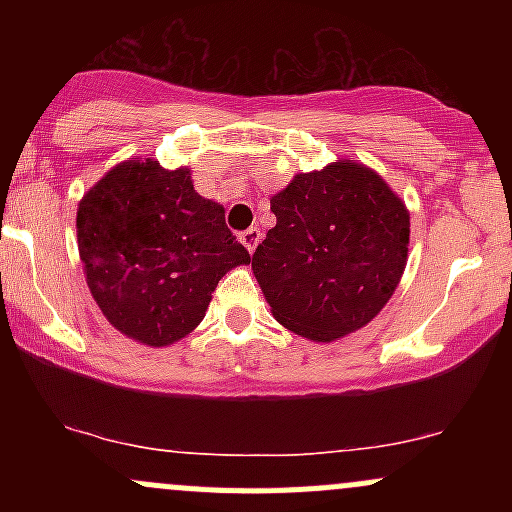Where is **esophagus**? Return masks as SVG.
Listing matches in <instances>:
<instances>
[{"label":"esophagus","mask_w":512,"mask_h":512,"mask_svg":"<svg viewBox=\"0 0 512 512\" xmlns=\"http://www.w3.org/2000/svg\"><path fill=\"white\" fill-rule=\"evenodd\" d=\"M260 238H262L260 228H248V231L240 233V243H243L245 248H248V252H252V250L257 248V243H260Z\"/></svg>","instance_id":"1"}]
</instances>
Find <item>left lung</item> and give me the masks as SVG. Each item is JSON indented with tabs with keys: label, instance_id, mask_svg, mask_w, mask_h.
<instances>
[{
	"label": "left lung",
	"instance_id": "left-lung-1",
	"mask_svg": "<svg viewBox=\"0 0 512 512\" xmlns=\"http://www.w3.org/2000/svg\"><path fill=\"white\" fill-rule=\"evenodd\" d=\"M276 226L252 272L276 322L313 342L366 327L395 293L409 252V211L375 170L337 161L298 173L272 199Z\"/></svg>",
	"mask_w": 512,
	"mask_h": 512
}]
</instances>
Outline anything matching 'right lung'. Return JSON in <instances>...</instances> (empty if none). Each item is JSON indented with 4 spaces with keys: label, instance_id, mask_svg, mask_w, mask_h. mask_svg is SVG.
Segmentation results:
<instances>
[{
    "label": "right lung",
    "instance_id": "add662e5",
    "mask_svg": "<svg viewBox=\"0 0 512 512\" xmlns=\"http://www.w3.org/2000/svg\"><path fill=\"white\" fill-rule=\"evenodd\" d=\"M86 284L110 325L146 346H168L207 313L221 276L250 255L221 204L197 195L190 168L125 161L76 211Z\"/></svg>",
    "mask_w": 512,
    "mask_h": 512
}]
</instances>
